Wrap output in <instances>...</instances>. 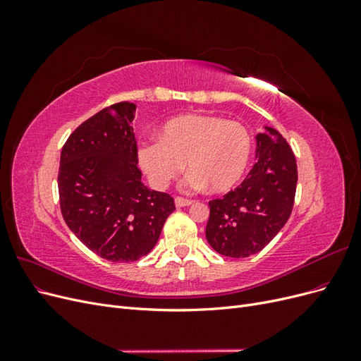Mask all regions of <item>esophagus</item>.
<instances>
[{"label": "esophagus", "instance_id": "1", "mask_svg": "<svg viewBox=\"0 0 361 361\" xmlns=\"http://www.w3.org/2000/svg\"><path fill=\"white\" fill-rule=\"evenodd\" d=\"M192 202L188 200V199H183V197H176L174 199V204H176V207H185V206H190Z\"/></svg>", "mask_w": 361, "mask_h": 361}]
</instances>
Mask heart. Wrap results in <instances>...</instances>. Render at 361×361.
<instances>
[{
	"label": "heart",
	"instance_id": "1",
	"mask_svg": "<svg viewBox=\"0 0 361 361\" xmlns=\"http://www.w3.org/2000/svg\"><path fill=\"white\" fill-rule=\"evenodd\" d=\"M138 164L157 188H167L183 170L194 190L226 192L235 188L251 157L245 126L211 114L174 117L159 129V141H145L137 150Z\"/></svg>",
	"mask_w": 361,
	"mask_h": 361
}]
</instances>
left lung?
<instances>
[{
    "instance_id": "obj_1",
    "label": "left lung",
    "mask_w": 361,
    "mask_h": 361,
    "mask_svg": "<svg viewBox=\"0 0 361 361\" xmlns=\"http://www.w3.org/2000/svg\"><path fill=\"white\" fill-rule=\"evenodd\" d=\"M256 164L247 179L223 199L209 202V245L227 257H248L264 250L290 216L297 190V161L277 129L256 135Z\"/></svg>"
}]
</instances>
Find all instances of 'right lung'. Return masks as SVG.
<instances>
[{
  "label": "right lung",
  "instance_id": "obj_1",
  "mask_svg": "<svg viewBox=\"0 0 361 361\" xmlns=\"http://www.w3.org/2000/svg\"><path fill=\"white\" fill-rule=\"evenodd\" d=\"M135 108L118 102L87 118L71 134L60 157L64 221L87 248L111 262L146 256L176 209L171 195L141 182Z\"/></svg>",
  "mask_w": 361,
  "mask_h": 361
}]
</instances>
